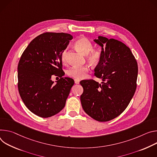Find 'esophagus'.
Here are the masks:
<instances>
[{"instance_id": "obj_1", "label": "esophagus", "mask_w": 157, "mask_h": 157, "mask_svg": "<svg viewBox=\"0 0 157 157\" xmlns=\"http://www.w3.org/2000/svg\"><path fill=\"white\" fill-rule=\"evenodd\" d=\"M74 81L76 84H78L80 83V80H78V79H75Z\"/></svg>"}]
</instances>
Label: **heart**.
<instances>
[{"instance_id": "1", "label": "heart", "mask_w": 157, "mask_h": 157, "mask_svg": "<svg viewBox=\"0 0 157 157\" xmlns=\"http://www.w3.org/2000/svg\"><path fill=\"white\" fill-rule=\"evenodd\" d=\"M75 48L83 55L86 56V59L90 64L96 65L100 63L103 58V51L100 48L93 49L92 43L86 37H82L78 39L75 42ZM67 50L65 49L61 54V60L63 63L67 62ZM89 71L88 67H77L74 66L68 68L67 74L77 79H82L85 78Z\"/></svg>"}]
</instances>
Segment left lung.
Here are the masks:
<instances>
[{
  "label": "left lung",
  "mask_w": 157,
  "mask_h": 157,
  "mask_svg": "<svg viewBox=\"0 0 157 157\" xmlns=\"http://www.w3.org/2000/svg\"><path fill=\"white\" fill-rule=\"evenodd\" d=\"M94 41L103 51V58L94 70L103 82L82 80L80 100L86 114L98 121H107L122 113L133 97L138 65L130 49L121 42L102 36Z\"/></svg>",
  "instance_id": "1"
}]
</instances>
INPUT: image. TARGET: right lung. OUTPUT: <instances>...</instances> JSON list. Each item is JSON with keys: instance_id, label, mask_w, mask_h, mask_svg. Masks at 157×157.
I'll use <instances>...</instances> for the list:
<instances>
[{"instance_id": "add662e5", "label": "right lung", "mask_w": 157, "mask_h": 157, "mask_svg": "<svg viewBox=\"0 0 157 157\" xmlns=\"http://www.w3.org/2000/svg\"><path fill=\"white\" fill-rule=\"evenodd\" d=\"M72 39L68 33L45 32L33 39L21 56L19 92L27 109L39 117L54 116L65 105L74 80L62 77L61 54ZM53 75L61 77L56 85L51 80Z\"/></svg>"}]
</instances>
